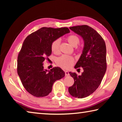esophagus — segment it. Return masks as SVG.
Masks as SVG:
<instances>
[{
    "label": "esophagus",
    "mask_w": 122,
    "mask_h": 122,
    "mask_svg": "<svg viewBox=\"0 0 122 122\" xmlns=\"http://www.w3.org/2000/svg\"><path fill=\"white\" fill-rule=\"evenodd\" d=\"M70 75L69 71H65V75L66 76H69Z\"/></svg>",
    "instance_id": "34e87169"
}]
</instances>
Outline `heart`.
I'll list each match as a JSON object with an SVG mask.
<instances>
[{"mask_svg":"<svg viewBox=\"0 0 122 122\" xmlns=\"http://www.w3.org/2000/svg\"><path fill=\"white\" fill-rule=\"evenodd\" d=\"M67 40L71 46H76L80 42L78 37L75 35H71L67 38ZM60 40L59 39H56L51 45V51L54 54H57L59 52ZM74 58L69 55H62L56 60V63L59 66L64 69H68L73 65L74 63Z\"/></svg>","mask_w":122,"mask_h":122,"instance_id":"heart-1","label":"heart"}]
</instances>
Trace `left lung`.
I'll return each instance as SVG.
<instances>
[{
    "label": "left lung",
    "instance_id": "obj_1",
    "mask_svg": "<svg viewBox=\"0 0 122 122\" xmlns=\"http://www.w3.org/2000/svg\"><path fill=\"white\" fill-rule=\"evenodd\" d=\"M69 28L81 37L84 47L79 60L74 68L82 67L83 72L77 76L69 72L74 83L68 88L74 97H86L100 85L107 70V49L105 41L95 30L87 25L76 26Z\"/></svg>",
    "mask_w": 122,
    "mask_h": 122
}]
</instances>
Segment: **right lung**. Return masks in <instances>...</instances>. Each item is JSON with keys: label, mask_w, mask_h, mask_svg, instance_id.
I'll return each mask as SVG.
<instances>
[{"label": "right lung", "mask_w": 122, "mask_h": 122, "mask_svg": "<svg viewBox=\"0 0 122 122\" xmlns=\"http://www.w3.org/2000/svg\"><path fill=\"white\" fill-rule=\"evenodd\" d=\"M69 32L67 27H42L24 40L18 57L17 71L24 88L34 96H47L54 83L65 76L60 67L45 69L43 62L51 54L53 41Z\"/></svg>", "instance_id": "add662e5"}]
</instances>
